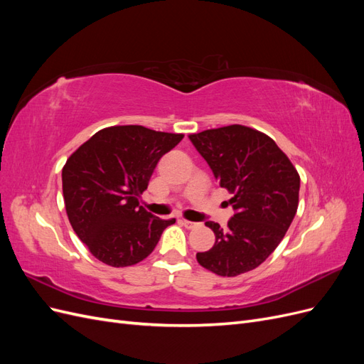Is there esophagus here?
Listing matches in <instances>:
<instances>
[{
  "label": "esophagus",
  "instance_id": "1",
  "mask_svg": "<svg viewBox=\"0 0 364 364\" xmlns=\"http://www.w3.org/2000/svg\"><path fill=\"white\" fill-rule=\"evenodd\" d=\"M181 223L186 228V229H194L196 226H199V223H194V222H190V220H185V218H182L181 220Z\"/></svg>",
  "mask_w": 364,
  "mask_h": 364
}]
</instances>
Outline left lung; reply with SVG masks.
<instances>
[{
	"label": "left lung",
	"instance_id": "left-lung-1",
	"mask_svg": "<svg viewBox=\"0 0 364 364\" xmlns=\"http://www.w3.org/2000/svg\"><path fill=\"white\" fill-rule=\"evenodd\" d=\"M211 167L220 186L232 197L234 217L215 243L196 255L202 267L218 277H238L257 269L278 247L299 205V173L270 136L247 126L230 124L188 135Z\"/></svg>",
	"mask_w": 364,
	"mask_h": 364
}]
</instances>
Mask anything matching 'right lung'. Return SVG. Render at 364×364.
Segmentation results:
<instances>
[{
  "mask_svg": "<svg viewBox=\"0 0 364 364\" xmlns=\"http://www.w3.org/2000/svg\"><path fill=\"white\" fill-rule=\"evenodd\" d=\"M183 134L144 126H111L77 149L62 168V190L70 223L87 250L112 267L146 259L164 229V220L139 205L158 161Z\"/></svg>",
  "mask_w": 364,
  "mask_h": 364,
  "instance_id": "obj_1",
  "label": "right lung"
}]
</instances>
